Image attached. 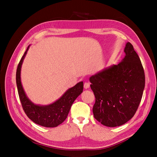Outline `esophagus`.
<instances>
[{
  "mask_svg": "<svg viewBox=\"0 0 157 157\" xmlns=\"http://www.w3.org/2000/svg\"><path fill=\"white\" fill-rule=\"evenodd\" d=\"M84 88L85 89L89 88H90V83H88V82H85V83L84 84Z\"/></svg>",
  "mask_w": 157,
  "mask_h": 157,
  "instance_id": "1",
  "label": "esophagus"
}]
</instances>
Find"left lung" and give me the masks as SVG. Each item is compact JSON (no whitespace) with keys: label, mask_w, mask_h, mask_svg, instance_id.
Instances as JSON below:
<instances>
[{"label":"left lung","mask_w":157,"mask_h":157,"mask_svg":"<svg viewBox=\"0 0 157 157\" xmlns=\"http://www.w3.org/2000/svg\"><path fill=\"white\" fill-rule=\"evenodd\" d=\"M124 52L121 62L90 78L96 98L94 118L108 127L121 126L134 117L145 88L144 67L130 42Z\"/></svg>","instance_id":"left-lung-1"}]
</instances>
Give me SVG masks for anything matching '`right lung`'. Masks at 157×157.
Instances as JSON below:
<instances>
[{"label": "right lung", "mask_w": 157, "mask_h": 157, "mask_svg": "<svg viewBox=\"0 0 157 157\" xmlns=\"http://www.w3.org/2000/svg\"><path fill=\"white\" fill-rule=\"evenodd\" d=\"M18 64L16 71V84L21 105L27 116L36 124L42 126L53 128L61 124L67 117L72 104L83 91V82H80L68 89L59 99L47 105H39L33 103L27 98L21 82V68L27 52Z\"/></svg>", "instance_id": "right-lung-1"}]
</instances>
